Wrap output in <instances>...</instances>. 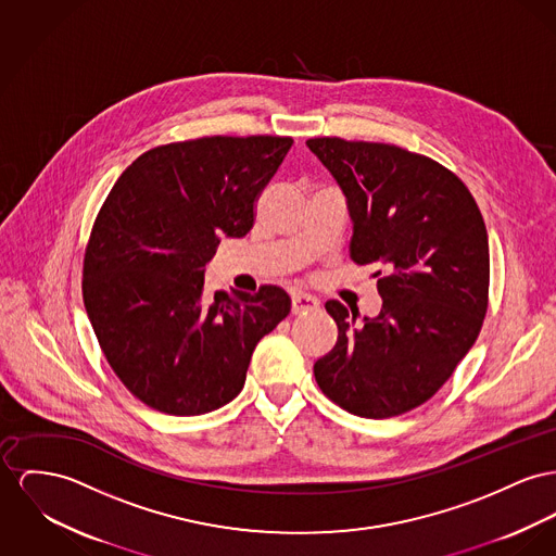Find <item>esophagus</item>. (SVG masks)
I'll use <instances>...</instances> for the list:
<instances>
[{"instance_id":"esophagus-1","label":"esophagus","mask_w":556,"mask_h":556,"mask_svg":"<svg viewBox=\"0 0 556 556\" xmlns=\"http://www.w3.org/2000/svg\"><path fill=\"white\" fill-rule=\"evenodd\" d=\"M320 307V299L307 293H293V314H307Z\"/></svg>"}]
</instances>
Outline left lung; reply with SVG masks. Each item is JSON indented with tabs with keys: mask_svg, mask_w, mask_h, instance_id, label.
<instances>
[{
	"mask_svg": "<svg viewBox=\"0 0 556 556\" xmlns=\"http://www.w3.org/2000/svg\"><path fill=\"white\" fill-rule=\"evenodd\" d=\"M305 146L345 195L350 257L386 267L375 318L356 325V309L325 303L339 334L314 377L358 417L407 413L441 390L481 331L489 293L481 211L468 187L426 155L337 137Z\"/></svg>",
	"mask_w": 556,
	"mask_h": 556,
	"instance_id": "left-lung-1",
	"label": "left lung"
}]
</instances>
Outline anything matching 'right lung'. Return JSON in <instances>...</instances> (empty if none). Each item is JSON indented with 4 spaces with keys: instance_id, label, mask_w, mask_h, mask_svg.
Returning a JSON list of instances; mask_svg holds the SVG:
<instances>
[{
    "instance_id": "obj_1",
    "label": "right lung",
    "mask_w": 556,
    "mask_h": 556,
    "mask_svg": "<svg viewBox=\"0 0 556 556\" xmlns=\"http://www.w3.org/2000/svg\"><path fill=\"white\" fill-rule=\"evenodd\" d=\"M289 137H204L149 149L113 186L84 257V305L108 363L148 407L204 415L233 401L261 337L291 312L280 287L204 296L225 238L251 231Z\"/></svg>"
}]
</instances>
